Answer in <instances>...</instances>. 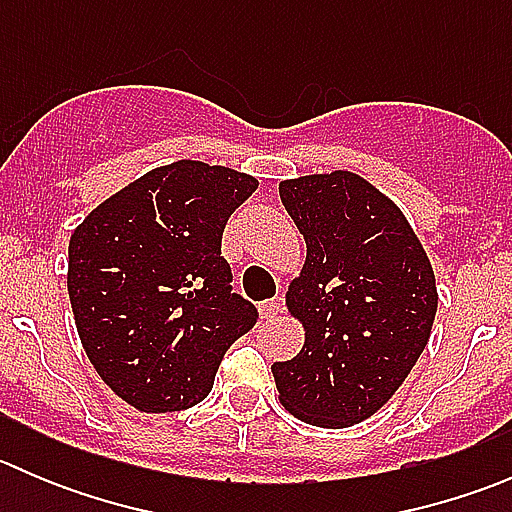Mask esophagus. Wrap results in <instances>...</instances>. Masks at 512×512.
Masks as SVG:
<instances>
[{"label": "esophagus", "mask_w": 512, "mask_h": 512, "mask_svg": "<svg viewBox=\"0 0 512 512\" xmlns=\"http://www.w3.org/2000/svg\"><path fill=\"white\" fill-rule=\"evenodd\" d=\"M280 309H282L280 299H265V302L260 304L262 319H275L277 314H280Z\"/></svg>", "instance_id": "obj_1"}]
</instances>
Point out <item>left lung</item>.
Segmentation results:
<instances>
[{
	"label": "left lung",
	"instance_id": "left-lung-1",
	"mask_svg": "<svg viewBox=\"0 0 512 512\" xmlns=\"http://www.w3.org/2000/svg\"><path fill=\"white\" fill-rule=\"evenodd\" d=\"M280 198L307 242L287 292L307 337L272 374L289 414L347 428L376 414L426 349L436 277L404 213L359 175L282 180Z\"/></svg>",
	"mask_w": 512,
	"mask_h": 512
}]
</instances>
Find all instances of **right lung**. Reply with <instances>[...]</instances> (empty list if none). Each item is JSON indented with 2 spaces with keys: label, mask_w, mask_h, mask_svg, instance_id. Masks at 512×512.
<instances>
[{
  "label": "right lung",
  "mask_w": 512,
  "mask_h": 512,
  "mask_svg": "<svg viewBox=\"0 0 512 512\" xmlns=\"http://www.w3.org/2000/svg\"><path fill=\"white\" fill-rule=\"evenodd\" d=\"M252 175L178 160L101 203L69 242V299L86 356L126 404H200L223 356L257 322L220 252Z\"/></svg>",
  "instance_id": "obj_1"
}]
</instances>
